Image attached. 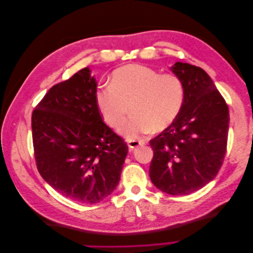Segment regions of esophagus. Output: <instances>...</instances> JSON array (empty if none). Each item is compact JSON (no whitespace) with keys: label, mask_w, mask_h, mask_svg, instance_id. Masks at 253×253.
Wrapping results in <instances>:
<instances>
[{"label":"esophagus","mask_w":253,"mask_h":253,"mask_svg":"<svg viewBox=\"0 0 253 253\" xmlns=\"http://www.w3.org/2000/svg\"><path fill=\"white\" fill-rule=\"evenodd\" d=\"M142 144H143V142H141L139 140H128L127 141L128 148L131 149V150H133V149H135L137 147H139V145H142Z\"/></svg>","instance_id":"1"}]
</instances>
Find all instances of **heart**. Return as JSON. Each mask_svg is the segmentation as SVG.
I'll return each mask as SVG.
<instances>
[{
    "label": "heart",
    "instance_id": "obj_1",
    "mask_svg": "<svg viewBox=\"0 0 253 253\" xmlns=\"http://www.w3.org/2000/svg\"><path fill=\"white\" fill-rule=\"evenodd\" d=\"M182 80L174 74H160L141 64H128L115 70L111 84L99 85L95 93L97 109L112 128H121L128 139L169 127L178 118L185 103Z\"/></svg>",
    "mask_w": 253,
    "mask_h": 253
}]
</instances>
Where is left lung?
<instances>
[{"label": "left lung", "mask_w": 253, "mask_h": 253, "mask_svg": "<svg viewBox=\"0 0 253 253\" xmlns=\"http://www.w3.org/2000/svg\"><path fill=\"white\" fill-rule=\"evenodd\" d=\"M172 72L185 85L178 118L150 140V178L171 195H188L217 175L227 151L229 109L203 68L176 62Z\"/></svg>", "instance_id": "left-lung-1"}]
</instances>
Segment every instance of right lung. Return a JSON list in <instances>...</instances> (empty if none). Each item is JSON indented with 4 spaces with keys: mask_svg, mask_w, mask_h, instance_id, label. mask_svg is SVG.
<instances>
[{
    "mask_svg": "<svg viewBox=\"0 0 253 253\" xmlns=\"http://www.w3.org/2000/svg\"><path fill=\"white\" fill-rule=\"evenodd\" d=\"M85 67L53 85L32 115L37 169L57 192L97 204L116 189L128 147L97 109V83Z\"/></svg>",
    "mask_w": 253,
    "mask_h": 253,
    "instance_id": "add662e5",
    "label": "right lung"
}]
</instances>
